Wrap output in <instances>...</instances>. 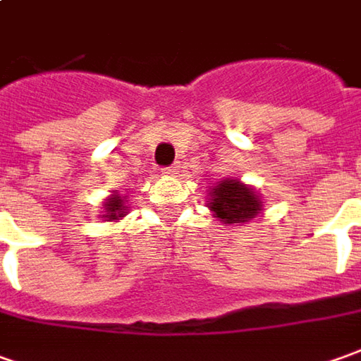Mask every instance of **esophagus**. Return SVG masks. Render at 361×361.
<instances>
[{"instance_id": "esophagus-1", "label": "esophagus", "mask_w": 361, "mask_h": 361, "mask_svg": "<svg viewBox=\"0 0 361 361\" xmlns=\"http://www.w3.org/2000/svg\"><path fill=\"white\" fill-rule=\"evenodd\" d=\"M180 171V166L178 164H171V166H166V169H163L164 175H176Z\"/></svg>"}]
</instances>
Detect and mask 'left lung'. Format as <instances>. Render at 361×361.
Listing matches in <instances>:
<instances>
[{"instance_id":"left-lung-1","label":"left lung","mask_w":361,"mask_h":361,"mask_svg":"<svg viewBox=\"0 0 361 361\" xmlns=\"http://www.w3.org/2000/svg\"><path fill=\"white\" fill-rule=\"evenodd\" d=\"M207 207L214 219L224 226H240L262 212V198L254 186L244 185L240 178H219L207 197Z\"/></svg>"}]
</instances>
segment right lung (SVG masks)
Here are the masks:
<instances>
[{
	"label": "right lung",
	"mask_w": 361,
	"mask_h": 361,
	"mask_svg": "<svg viewBox=\"0 0 361 361\" xmlns=\"http://www.w3.org/2000/svg\"><path fill=\"white\" fill-rule=\"evenodd\" d=\"M129 192V190H127ZM101 219H105L107 222H118L123 216H127L129 207H127V195H121L117 190H113L105 200H103V207H101Z\"/></svg>",
	"instance_id": "add662e5"
}]
</instances>
